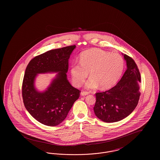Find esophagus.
<instances>
[{"label": "esophagus", "mask_w": 160, "mask_h": 160, "mask_svg": "<svg viewBox=\"0 0 160 160\" xmlns=\"http://www.w3.org/2000/svg\"><path fill=\"white\" fill-rule=\"evenodd\" d=\"M88 94H89V92L87 91H82L81 92V95L82 96H85V95H87Z\"/></svg>", "instance_id": "obj_1"}]
</instances>
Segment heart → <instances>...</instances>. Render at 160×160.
<instances>
[{
    "instance_id": "heart-1",
    "label": "heart",
    "mask_w": 160,
    "mask_h": 160,
    "mask_svg": "<svg viewBox=\"0 0 160 160\" xmlns=\"http://www.w3.org/2000/svg\"><path fill=\"white\" fill-rule=\"evenodd\" d=\"M123 68L124 61L119 54L91 49L81 54L80 63L71 65V74L77 87L82 85L89 72L91 78L86 83V88L93 89L99 86L101 89H108L119 80Z\"/></svg>"
}]
</instances>
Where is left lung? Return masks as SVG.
<instances>
[{
    "instance_id": "1",
    "label": "left lung",
    "mask_w": 160,
    "mask_h": 160,
    "mask_svg": "<svg viewBox=\"0 0 160 160\" xmlns=\"http://www.w3.org/2000/svg\"><path fill=\"white\" fill-rule=\"evenodd\" d=\"M124 59L127 69L118 83L108 91L95 93L93 110L104 122H118L127 118L135 109L140 98L139 69L132 58L124 54Z\"/></svg>"
}]
</instances>
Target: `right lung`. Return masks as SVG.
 I'll return each mask as SVG.
<instances>
[{
    "instance_id": "1",
    "label": "right lung",
    "mask_w": 160,
    "mask_h": 160,
    "mask_svg": "<svg viewBox=\"0 0 160 160\" xmlns=\"http://www.w3.org/2000/svg\"><path fill=\"white\" fill-rule=\"evenodd\" d=\"M75 45L52 50L35 56L28 63L23 78L24 105L38 122L53 127L61 123L80 95V91L69 83L67 78L68 59ZM58 73L48 90L39 92L34 87L38 73Z\"/></svg>"
}]
</instances>
